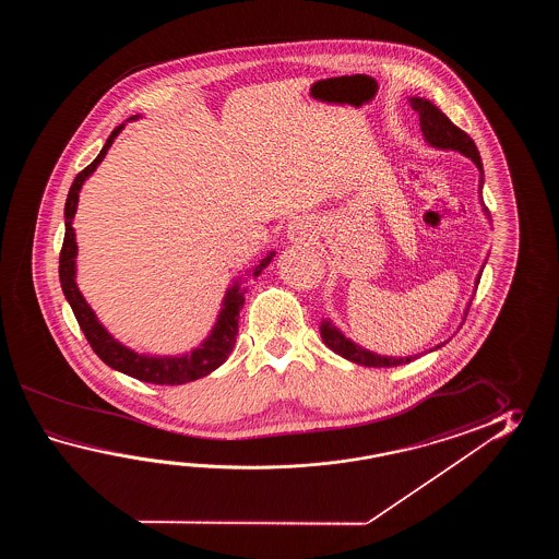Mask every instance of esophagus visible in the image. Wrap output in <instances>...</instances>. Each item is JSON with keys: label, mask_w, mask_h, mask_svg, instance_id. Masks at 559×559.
Listing matches in <instances>:
<instances>
[{"label": "esophagus", "mask_w": 559, "mask_h": 559, "mask_svg": "<svg viewBox=\"0 0 559 559\" xmlns=\"http://www.w3.org/2000/svg\"><path fill=\"white\" fill-rule=\"evenodd\" d=\"M313 234H316V229H313V224L309 222L308 217H296V219L287 226V239H289V241H296V243L311 241Z\"/></svg>", "instance_id": "obj_1"}]
</instances>
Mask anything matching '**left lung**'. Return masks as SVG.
Instances as JSON below:
<instances>
[{"label": "left lung", "instance_id": "left-lung-1", "mask_svg": "<svg viewBox=\"0 0 559 559\" xmlns=\"http://www.w3.org/2000/svg\"><path fill=\"white\" fill-rule=\"evenodd\" d=\"M409 106L419 114V126H421L424 140H426L431 147L460 152V154L465 155V157H469L475 166H477V169H479V188H477V191H479V203H481V210H484V214H486L487 219H489L486 203L481 200V190H484V166H481V157H479V152H477V147H475L474 140H472L464 130H460L457 126H453L450 118L441 111L440 107L433 106L429 99H424V97H409ZM484 265H486V263H484ZM484 265H481L479 274L475 277L474 294L475 289H477V284H479L481 272H484ZM469 306H472V299H469L467 306H465L464 320L465 316H467V311H469ZM320 333L323 344L328 345L337 356L345 357V359H349V361H354V364H359V366H368V368H393V366L409 364L412 359H416L417 357H393L373 354V352H369L366 347L357 345L356 342H352L349 337H345L344 333L340 332L330 320H321ZM433 349H440V345L433 347ZM433 349H429V352H433Z\"/></svg>", "mask_w": 559, "mask_h": 559}]
</instances>
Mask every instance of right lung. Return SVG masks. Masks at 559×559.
<instances>
[{
	"mask_svg": "<svg viewBox=\"0 0 559 559\" xmlns=\"http://www.w3.org/2000/svg\"><path fill=\"white\" fill-rule=\"evenodd\" d=\"M142 116H133L128 121L140 119ZM126 123L118 126L107 138L106 145L97 154L94 162L80 171L73 179L72 188L66 200V238L61 246L60 253V282L63 296L68 304L72 306L73 316L80 323L87 342L92 345L97 357L107 364L109 368L121 371L135 380L147 381V383H157V385H181L188 381H195L212 373L214 369L219 368L227 356L231 354L236 345V335H238L239 309L243 308L246 301V292L248 287L241 285V280H234V284L226 289V296L222 299V309L215 318L214 328L210 335L203 340L202 344L193 347L191 352H186L181 356H152V354H140L131 349L128 345L118 342L106 328L99 323L92 306L85 301L80 287L75 284V258H78V243H75V231H73V217L78 212V202H80V191L85 183V179L94 174L97 166L104 162L107 150L111 147L114 140L118 138ZM275 251H270L262 262L255 267H251L248 277L255 280L262 274L263 270L274 260Z\"/></svg>",
	"mask_w": 559,
	"mask_h": 559,
	"instance_id": "obj_1",
	"label": "right lung"
}]
</instances>
